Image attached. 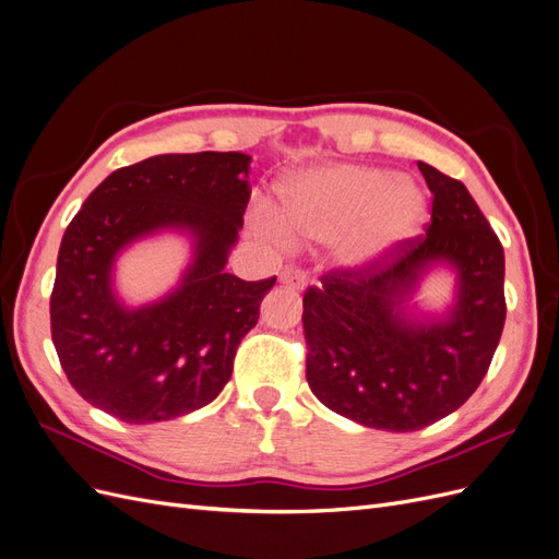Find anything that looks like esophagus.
<instances>
[{
  "label": "esophagus",
  "mask_w": 559,
  "mask_h": 559,
  "mask_svg": "<svg viewBox=\"0 0 559 559\" xmlns=\"http://www.w3.org/2000/svg\"><path fill=\"white\" fill-rule=\"evenodd\" d=\"M280 282L284 286H289V289L302 292L308 286V273H306V270H300V267H284L282 275H280Z\"/></svg>",
  "instance_id": "1"
}]
</instances>
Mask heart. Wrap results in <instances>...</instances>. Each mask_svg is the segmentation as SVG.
<instances>
[{"label":"heart","mask_w":559,"mask_h":559,"mask_svg":"<svg viewBox=\"0 0 559 559\" xmlns=\"http://www.w3.org/2000/svg\"><path fill=\"white\" fill-rule=\"evenodd\" d=\"M417 186L368 165L331 163L294 175L282 186L284 226L296 238L333 242L341 263L361 267L408 242L425 222ZM265 233L284 238L280 218L265 210Z\"/></svg>","instance_id":"heart-1"}]
</instances>
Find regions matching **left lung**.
<instances>
[{"instance_id": "obj_1", "label": "left lung", "mask_w": 559, "mask_h": 559, "mask_svg": "<svg viewBox=\"0 0 559 559\" xmlns=\"http://www.w3.org/2000/svg\"><path fill=\"white\" fill-rule=\"evenodd\" d=\"M427 233L361 267H337L302 296L306 378L347 419L382 431H417L448 417L483 382L506 321L503 247L466 186L427 163ZM457 273V298L441 320L407 314L429 266Z\"/></svg>"}]
</instances>
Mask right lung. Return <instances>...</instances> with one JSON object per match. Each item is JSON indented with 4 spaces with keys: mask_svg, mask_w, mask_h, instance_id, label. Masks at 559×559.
<instances>
[{
    "mask_svg": "<svg viewBox=\"0 0 559 559\" xmlns=\"http://www.w3.org/2000/svg\"><path fill=\"white\" fill-rule=\"evenodd\" d=\"M249 160L238 151H200L121 167L67 226L50 335L67 380L95 408L151 425L222 394L277 280L245 282L224 270L251 195ZM165 227L192 233L194 261L173 295L126 309L110 286L112 261L130 241Z\"/></svg>",
    "mask_w": 559,
    "mask_h": 559,
    "instance_id": "add662e5",
    "label": "right lung"
}]
</instances>
